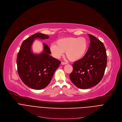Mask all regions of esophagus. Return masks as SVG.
Wrapping results in <instances>:
<instances>
[{"mask_svg": "<svg viewBox=\"0 0 122 122\" xmlns=\"http://www.w3.org/2000/svg\"><path fill=\"white\" fill-rule=\"evenodd\" d=\"M61 64H62V65H65V64H66L68 63L67 62H61Z\"/></svg>", "mask_w": 122, "mask_h": 122, "instance_id": "esophagus-1", "label": "esophagus"}]
</instances>
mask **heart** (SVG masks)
I'll return each mask as SVG.
<instances>
[{"label":"heart","mask_w":122,"mask_h":122,"mask_svg":"<svg viewBox=\"0 0 122 122\" xmlns=\"http://www.w3.org/2000/svg\"><path fill=\"white\" fill-rule=\"evenodd\" d=\"M50 46L52 55L60 59L66 52V56L71 61H76L84 56L88 47V42L84 37H67L61 38Z\"/></svg>","instance_id":"obj_1"}]
</instances>
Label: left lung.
Wrapping results in <instances>:
<instances>
[{
    "label": "left lung",
    "instance_id": "1",
    "mask_svg": "<svg viewBox=\"0 0 122 122\" xmlns=\"http://www.w3.org/2000/svg\"><path fill=\"white\" fill-rule=\"evenodd\" d=\"M90 45L83 58L73 64L69 75L71 81L77 88L86 89L95 86L102 80L107 64V55L102 43L88 34Z\"/></svg>",
    "mask_w": 122,
    "mask_h": 122
}]
</instances>
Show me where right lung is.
Returning a JSON list of instances; mask_svg holds the SVG:
<instances>
[{"label": "right lung", "mask_w": 122, "mask_h": 122, "mask_svg": "<svg viewBox=\"0 0 122 122\" xmlns=\"http://www.w3.org/2000/svg\"><path fill=\"white\" fill-rule=\"evenodd\" d=\"M36 38L45 39L49 36L38 32L25 40L17 55V64L18 74L23 82L30 88L41 90L50 83L61 61L50 56V48L45 43H43V52L33 54L31 46Z\"/></svg>", "instance_id": "add662e5"}]
</instances>
